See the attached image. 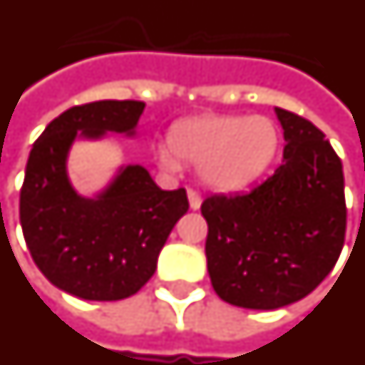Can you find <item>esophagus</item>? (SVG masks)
I'll return each mask as SVG.
<instances>
[{"label":"esophagus","mask_w":365,"mask_h":365,"mask_svg":"<svg viewBox=\"0 0 365 365\" xmlns=\"http://www.w3.org/2000/svg\"><path fill=\"white\" fill-rule=\"evenodd\" d=\"M187 199H190V207L193 210H197L201 207V193L195 190H187Z\"/></svg>","instance_id":"obj_1"}]
</instances>
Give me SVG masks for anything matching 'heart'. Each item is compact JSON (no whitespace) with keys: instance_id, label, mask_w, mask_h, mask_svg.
Here are the masks:
<instances>
[{"instance_id":"obj_1","label":"heart","mask_w":365,"mask_h":365,"mask_svg":"<svg viewBox=\"0 0 365 365\" xmlns=\"http://www.w3.org/2000/svg\"><path fill=\"white\" fill-rule=\"evenodd\" d=\"M170 148L158 150L166 170L180 160L199 164V175L218 191L242 190L263 174L279 150V129L265 115L210 114L175 123Z\"/></svg>"}]
</instances>
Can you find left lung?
<instances>
[{"mask_svg":"<svg viewBox=\"0 0 365 365\" xmlns=\"http://www.w3.org/2000/svg\"><path fill=\"white\" fill-rule=\"evenodd\" d=\"M284 162L244 195L201 205L207 267L232 306L279 309L313 292L339 261L346 232L342 162L312 121L274 108Z\"/></svg>","mask_w":365,"mask_h":365,"instance_id":"obj_1","label":"left lung"}]
</instances>
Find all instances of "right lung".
<instances>
[{
  "instance_id": "add662e5",
  "label": "right lung",
  "mask_w": 365,
  "mask_h": 365,
  "mask_svg": "<svg viewBox=\"0 0 365 365\" xmlns=\"http://www.w3.org/2000/svg\"><path fill=\"white\" fill-rule=\"evenodd\" d=\"M143 110L139 100L73 106L32 145L19 205L24 242L46 279L77 298L114 302L139 292L190 209L183 187L160 190L139 164L120 168L93 199L73 190L66 168L73 141L106 131L131 137Z\"/></svg>"
}]
</instances>
